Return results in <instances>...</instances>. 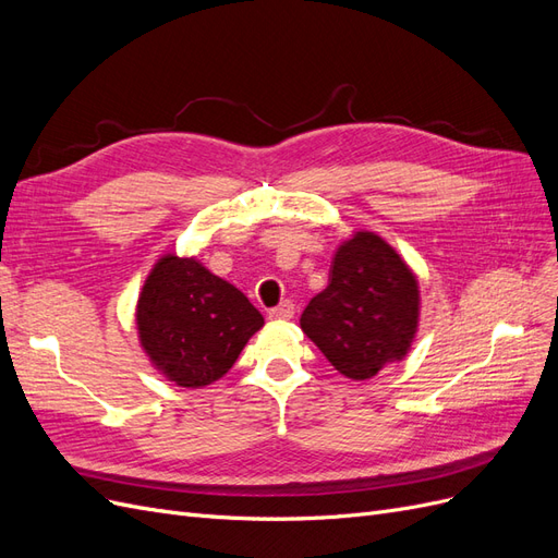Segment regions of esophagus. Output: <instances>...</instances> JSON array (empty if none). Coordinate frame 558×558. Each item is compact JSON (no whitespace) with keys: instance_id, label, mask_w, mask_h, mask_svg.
<instances>
[{"instance_id":"esophagus-1","label":"esophagus","mask_w":558,"mask_h":558,"mask_svg":"<svg viewBox=\"0 0 558 558\" xmlns=\"http://www.w3.org/2000/svg\"><path fill=\"white\" fill-rule=\"evenodd\" d=\"M293 314H295V307H293L291 300H283L281 305H277L275 310H269V318H275V320H289V318H293Z\"/></svg>"}]
</instances>
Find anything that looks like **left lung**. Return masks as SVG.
<instances>
[{
  "mask_svg": "<svg viewBox=\"0 0 558 558\" xmlns=\"http://www.w3.org/2000/svg\"><path fill=\"white\" fill-rule=\"evenodd\" d=\"M300 328L349 379L402 361L418 328V281L398 251L361 230L335 251L328 286L310 300Z\"/></svg>",
  "mask_w": 558,
  "mask_h": 558,
  "instance_id": "8db88e82",
  "label": "left lung"
}]
</instances>
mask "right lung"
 <instances>
[{
	"instance_id": "right-lung-1",
	"label": "right lung",
	"mask_w": 558,
	"mask_h": 558,
	"mask_svg": "<svg viewBox=\"0 0 558 558\" xmlns=\"http://www.w3.org/2000/svg\"><path fill=\"white\" fill-rule=\"evenodd\" d=\"M263 324V314L240 289L174 253L154 265L137 302L146 356L183 388L221 379Z\"/></svg>"
}]
</instances>
